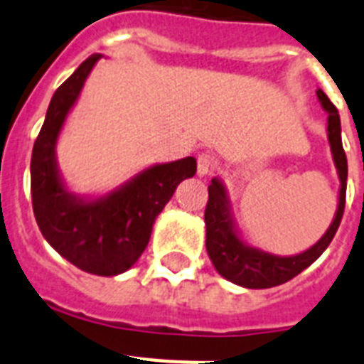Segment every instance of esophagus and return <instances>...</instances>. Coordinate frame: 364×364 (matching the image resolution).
<instances>
[{
    "instance_id": "1",
    "label": "esophagus",
    "mask_w": 364,
    "mask_h": 364,
    "mask_svg": "<svg viewBox=\"0 0 364 364\" xmlns=\"http://www.w3.org/2000/svg\"><path fill=\"white\" fill-rule=\"evenodd\" d=\"M215 167H217V160H215L213 154L210 153H202L198 154L197 160V175L198 176H208L215 171Z\"/></svg>"
}]
</instances>
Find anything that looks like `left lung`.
Wrapping results in <instances>:
<instances>
[{"mask_svg":"<svg viewBox=\"0 0 364 364\" xmlns=\"http://www.w3.org/2000/svg\"><path fill=\"white\" fill-rule=\"evenodd\" d=\"M317 98H319L324 111L328 112V142H330L332 159L341 182L336 217H333L326 233L314 246L308 247L306 252L284 257L273 255L264 250L250 246L240 237L233 211H231V200L226 186L222 184V180L217 176L211 178V184L208 186L210 198H208L204 213L205 250H208V255H210L215 269L233 284L252 288V290H262V288L284 284L323 255L328 244L332 242L337 228H339L343 211H345L348 164H346V154L343 149V142H341L339 112L321 89H317Z\"/></svg>","mask_w":364,"mask_h":364,"instance_id":"obj_1","label":"left lung"}]
</instances>
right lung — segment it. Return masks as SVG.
Masks as SVG:
<instances>
[{"label":"right lung","instance_id":"1","mask_svg":"<svg viewBox=\"0 0 364 364\" xmlns=\"http://www.w3.org/2000/svg\"><path fill=\"white\" fill-rule=\"evenodd\" d=\"M100 58L102 54L87 58L53 95L32 149L31 193L45 240L76 268L114 277L140 259L154 220L176 186L197 173V160L186 156L154 164L100 197H85L67 188L58 169V136Z\"/></svg>","mask_w":364,"mask_h":364}]
</instances>
